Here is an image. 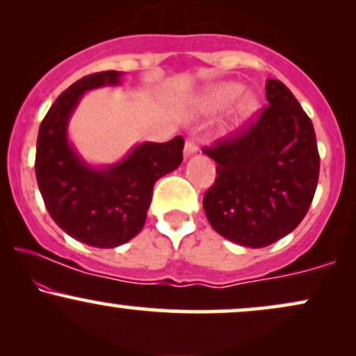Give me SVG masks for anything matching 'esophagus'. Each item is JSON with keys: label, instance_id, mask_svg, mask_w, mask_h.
<instances>
[{"label": "esophagus", "instance_id": "1", "mask_svg": "<svg viewBox=\"0 0 356 356\" xmlns=\"http://www.w3.org/2000/svg\"><path fill=\"white\" fill-rule=\"evenodd\" d=\"M195 152H197V145H195L192 138H187L186 145H184V157H189V155H194Z\"/></svg>", "mask_w": 356, "mask_h": 356}]
</instances>
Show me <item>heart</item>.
Masks as SVG:
<instances>
[{
    "instance_id": "b5f03b06",
    "label": "heart",
    "mask_w": 356,
    "mask_h": 356,
    "mask_svg": "<svg viewBox=\"0 0 356 356\" xmlns=\"http://www.w3.org/2000/svg\"><path fill=\"white\" fill-rule=\"evenodd\" d=\"M243 92V87L238 83H220L218 87L211 88L206 95L202 97V105L204 108H207L209 112H218V110H222L226 107H229L232 102H236V99L241 95ZM256 99L251 95L243 97L239 100L238 108H236V122H243L246 120L254 113L256 110Z\"/></svg>"
}]
</instances>
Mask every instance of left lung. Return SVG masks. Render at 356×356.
<instances>
[{"mask_svg":"<svg viewBox=\"0 0 356 356\" xmlns=\"http://www.w3.org/2000/svg\"><path fill=\"white\" fill-rule=\"evenodd\" d=\"M268 105L254 120L204 147L216 162L204 211L216 232L248 248L289 234L312 206L320 154L309 117L280 80L266 81Z\"/></svg>","mask_w":356,"mask_h":356,"instance_id":"obj_1","label":"left lung"}]
</instances>
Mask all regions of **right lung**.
<instances>
[{
	"instance_id": "right-lung-1",
	"label": "right lung",
	"mask_w": 356,
	"mask_h": 356,
	"mask_svg": "<svg viewBox=\"0 0 356 356\" xmlns=\"http://www.w3.org/2000/svg\"><path fill=\"white\" fill-rule=\"evenodd\" d=\"M122 72L92 73L70 85L44 115L36 142L35 172L51 219L80 243L117 248L145 224L154 184L182 162L181 136L144 144L113 165L92 167L68 142L67 127L85 92L120 83Z\"/></svg>"
}]
</instances>
